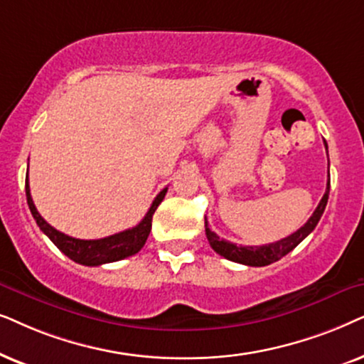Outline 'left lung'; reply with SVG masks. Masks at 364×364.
<instances>
[{
  "mask_svg": "<svg viewBox=\"0 0 364 364\" xmlns=\"http://www.w3.org/2000/svg\"><path fill=\"white\" fill-rule=\"evenodd\" d=\"M324 146L328 149V144L324 141ZM329 176V171H328ZM328 196H329V179H328V185H326V193H324L321 201L314 213L311 215V218L304 223V226L299 228L298 231H294L293 235H289L288 238H283L276 243H269V245H263V246H238L231 241H226L220 238L215 231H211L208 228V220L205 218V228H206V238L210 241L211 248L216 251L218 255H221L223 258L235 261V263H241L246 266H266L274 263L283 258L284 255H288L289 251H293L296 246L301 243V241L306 238V236L311 232L314 228H316L318 221L321 220L324 208H326L328 203Z\"/></svg>",
  "mask_w": 364,
  "mask_h": 364,
  "instance_id": "8db88e82",
  "label": "left lung"
}]
</instances>
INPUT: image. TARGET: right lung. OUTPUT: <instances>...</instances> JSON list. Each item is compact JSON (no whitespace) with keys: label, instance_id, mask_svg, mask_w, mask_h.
Listing matches in <instances>:
<instances>
[{"label":"right lung","instance_id":"obj_1","mask_svg":"<svg viewBox=\"0 0 364 364\" xmlns=\"http://www.w3.org/2000/svg\"><path fill=\"white\" fill-rule=\"evenodd\" d=\"M166 191L168 188L159 191V195L154 198L151 208L148 210L146 216H144L134 228H129V230L116 232V235L106 236V238L101 240H77L55 230L50 223L43 220L41 215L36 210L35 203H33L30 185H28L26 176V200L31 215L36 220V225L40 226V230L45 232L48 238H50L68 258L85 266H100L105 263H113V261H119L123 258H128V256L136 255L138 251L143 248L144 243H146L149 231H151L153 215L159 206V203L163 201Z\"/></svg>","mask_w":364,"mask_h":364}]
</instances>
